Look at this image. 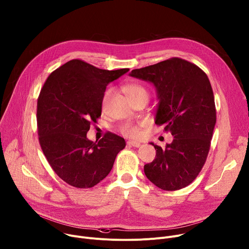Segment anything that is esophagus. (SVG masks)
<instances>
[{
  "instance_id": "34e87169",
  "label": "esophagus",
  "mask_w": 249,
  "mask_h": 249,
  "mask_svg": "<svg viewBox=\"0 0 249 249\" xmlns=\"http://www.w3.org/2000/svg\"><path fill=\"white\" fill-rule=\"evenodd\" d=\"M127 145L130 146V147H135V148H139L141 146L139 142H135V141H128Z\"/></svg>"
}]
</instances>
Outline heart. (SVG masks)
Wrapping results in <instances>:
<instances>
[{"label":"heart","instance_id":"1","mask_svg":"<svg viewBox=\"0 0 249 249\" xmlns=\"http://www.w3.org/2000/svg\"><path fill=\"white\" fill-rule=\"evenodd\" d=\"M125 93L130 97V99H133L140 95H148L149 96V90L148 89L140 83H130L127 84L124 88ZM112 95V89H107L101 99V106L102 108H105V106L107 105L108 100L110 99ZM120 133L129 138H137L140 136V125L139 124H133V123H124L119 128Z\"/></svg>","mask_w":249,"mask_h":249}]
</instances>
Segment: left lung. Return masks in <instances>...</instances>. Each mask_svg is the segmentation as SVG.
I'll list each match as a JSON object with an SVG mask.
<instances>
[{
  "mask_svg": "<svg viewBox=\"0 0 249 249\" xmlns=\"http://www.w3.org/2000/svg\"><path fill=\"white\" fill-rule=\"evenodd\" d=\"M130 76L151 82L157 89L156 124L173 136L165 148L151 143L155 160L145 164L148 179L166 191L188 186L203 168L217 121L210 81L195 64L173 57L133 70Z\"/></svg>",
  "mask_w": 249,
  "mask_h": 249,
  "instance_id": "left-lung-1",
  "label": "left lung"
}]
</instances>
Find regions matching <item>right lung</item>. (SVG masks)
Instances as JSON below:
<instances>
[{
	"mask_svg": "<svg viewBox=\"0 0 249 249\" xmlns=\"http://www.w3.org/2000/svg\"><path fill=\"white\" fill-rule=\"evenodd\" d=\"M129 69H98L74 59L49 75L37 99L39 144L50 166L62 180L76 188H90L112 169L125 140L105 133L98 143L88 140L91 124L101 116L107 85Z\"/></svg>",
	"mask_w": 249,
	"mask_h": 249,
	"instance_id": "obj_1",
	"label": "right lung"
}]
</instances>
